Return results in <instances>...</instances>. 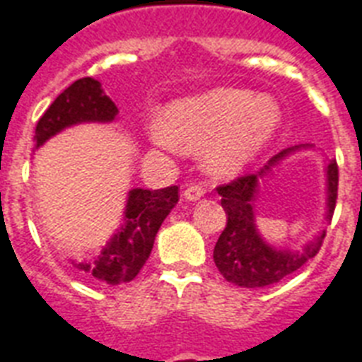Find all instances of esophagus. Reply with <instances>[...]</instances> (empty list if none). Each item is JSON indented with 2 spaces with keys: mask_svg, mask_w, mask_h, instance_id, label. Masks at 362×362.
Listing matches in <instances>:
<instances>
[{
  "mask_svg": "<svg viewBox=\"0 0 362 362\" xmlns=\"http://www.w3.org/2000/svg\"><path fill=\"white\" fill-rule=\"evenodd\" d=\"M203 195H204L203 184H195V182H192V184H187L186 189H184V197H186L187 201H197V199H201Z\"/></svg>",
  "mask_w": 362,
  "mask_h": 362,
  "instance_id": "obj_1",
  "label": "esophagus"
}]
</instances>
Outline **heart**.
I'll return each instance as SVG.
<instances>
[{
  "mask_svg": "<svg viewBox=\"0 0 362 362\" xmlns=\"http://www.w3.org/2000/svg\"><path fill=\"white\" fill-rule=\"evenodd\" d=\"M280 120V107L272 98L240 88H220L175 105L167 127L158 129V139L184 150L209 146V170L231 175L267 144Z\"/></svg>",
  "mask_w": 362,
  "mask_h": 362,
  "instance_id": "obj_1",
  "label": "heart"
}]
</instances>
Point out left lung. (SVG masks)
Returning a JSON list of instances; mask_svg holds the SVG:
<instances>
[{
  "label": "left lung",
  "mask_w": 362,
  "mask_h": 362,
  "mask_svg": "<svg viewBox=\"0 0 362 362\" xmlns=\"http://www.w3.org/2000/svg\"><path fill=\"white\" fill-rule=\"evenodd\" d=\"M291 150L295 148L278 153L276 158L270 159V165H274ZM270 165H267L259 175L237 176L235 180L216 187L221 195V206L227 210V226L216 242L214 263L227 281L242 287H267L278 284L286 276L300 269L308 259L317 255L325 238V233H321L317 240L304 247L303 253L276 250L261 238L253 223L252 204L257 193L259 176H263ZM327 182H329L327 218L331 220L338 197L337 159H332L327 167Z\"/></svg>",
  "instance_id": "1"
}]
</instances>
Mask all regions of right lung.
Returning a JSON list of instances; mask_svg holds the SVG:
<instances>
[{"label":"right lung","instance_id":"right-lung-1","mask_svg":"<svg viewBox=\"0 0 362 362\" xmlns=\"http://www.w3.org/2000/svg\"><path fill=\"white\" fill-rule=\"evenodd\" d=\"M118 115L116 105L105 95L101 84L90 76L78 78L65 88L45 110L35 127V146L56 135L64 127L81 122H110ZM178 203V186L163 189H133L129 192L122 229L109 246L92 263L76 267L99 284H127L135 278L152 252L159 227Z\"/></svg>","mask_w":362,"mask_h":362}]
</instances>
